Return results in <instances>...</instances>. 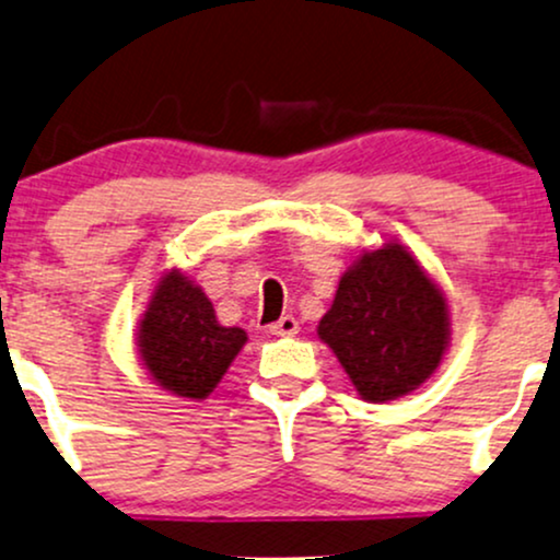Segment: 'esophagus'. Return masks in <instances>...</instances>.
Segmentation results:
<instances>
[{
    "instance_id": "obj_1",
    "label": "esophagus",
    "mask_w": 560,
    "mask_h": 560,
    "mask_svg": "<svg viewBox=\"0 0 560 560\" xmlns=\"http://www.w3.org/2000/svg\"><path fill=\"white\" fill-rule=\"evenodd\" d=\"M269 332H272V335H295V332H299V319H295L293 314H285V317H280L278 322H272V325H269Z\"/></svg>"
}]
</instances>
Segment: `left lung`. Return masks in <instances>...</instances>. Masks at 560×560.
Listing matches in <instances>:
<instances>
[{
  "instance_id": "1",
  "label": "left lung",
  "mask_w": 560,
  "mask_h": 560,
  "mask_svg": "<svg viewBox=\"0 0 560 560\" xmlns=\"http://www.w3.org/2000/svg\"><path fill=\"white\" fill-rule=\"evenodd\" d=\"M319 338L361 398L393 400L438 370L448 343V306L417 259L400 243H385L340 278Z\"/></svg>"
}]
</instances>
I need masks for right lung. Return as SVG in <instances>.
I'll use <instances>...</instances> for the list:
<instances>
[{"mask_svg": "<svg viewBox=\"0 0 560 560\" xmlns=\"http://www.w3.org/2000/svg\"><path fill=\"white\" fill-rule=\"evenodd\" d=\"M246 343L241 327H222L201 288L170 272L141 319V359L162 387L183 398H207Z\"/></svg>", "mask_w": 560, "mask_h": 560, "instance_id": "1", "label": "right lung"}]
</instances>
